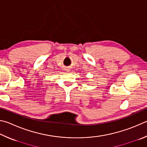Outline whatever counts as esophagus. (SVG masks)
<instances>
[{"label": "esophagus", "mask_w": 147, "mask_h": 147, "mask_svg": "<svg viewBox=\"0 0 147 147\" xmlns=\"http://www.w3.org/2000/svg\"><path fill=\"white\" fill-rule=\"evenodd\" d=\"M68 71H69V70H68Z\"/></svg>", "instance_id": "obj_1"}]
</instances>
